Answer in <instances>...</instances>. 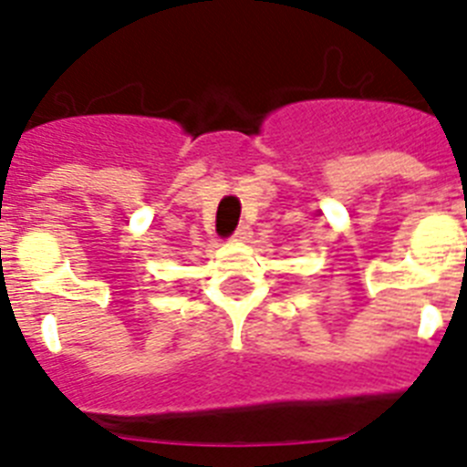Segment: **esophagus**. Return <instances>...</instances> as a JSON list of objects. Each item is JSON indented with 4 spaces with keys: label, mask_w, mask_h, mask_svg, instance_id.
I'll return each mask as SVG.
<instances>
[{
    "label": "esophagus",
    "mask_w": 467,
    "mask_h": 467,
    "mask_svg": "<svg viewBox=\"0 0 467 467\" xmlns=\"http://www.w3.org/2000/svg\"><path fill=\"white\" fill-rule=\"evenodd\" d=\"M249 237H252V227L247 223H240L237 230L233 233V240H249Z\"/></svg>",
    "instance_id": "esophagus-1"
}]
</instances>
